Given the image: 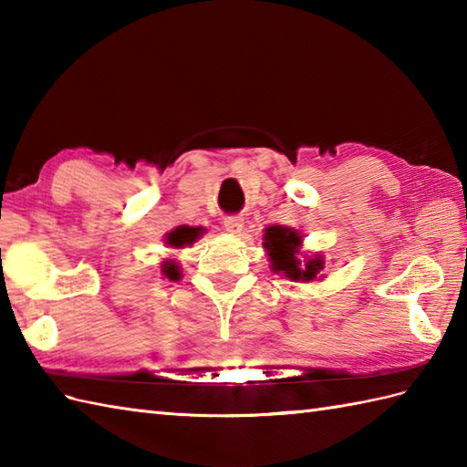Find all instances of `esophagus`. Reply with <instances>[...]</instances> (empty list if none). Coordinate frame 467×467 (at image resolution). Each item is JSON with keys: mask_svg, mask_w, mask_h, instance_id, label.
Returning <instances> with one entry per match:
<instances>
[{"mask_svg": "<svg viewBox=\"0 0 467 467\" xmlns=\"http://www.w3.org/2000/svg\"><path fill=\"white\" fill-rule=\"evenodd\" d=\"M243 226H244V221H243L241 216H228V218H224V228L231 234H239L243 231Z\"/></svg>", "mask_w": 467, "mask_h": 467, "instance_id": "1", "label": "esophagus"}]
</instances>
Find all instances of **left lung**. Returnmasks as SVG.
Instances as JSON below:
<instances>
[{
    "label": "left lung",
    "instance_id": "obj_1",
    "mask_svg": "<svg viewBox=\"0 0 467 467\" xmlns=\"http://www.w3.org/2000/svg\"><path fill=\"white\" fill-rule=\"evenodd\" d=\"M265 249L269 253L271 266L275 273L285 275L286 279L293 281H315L321 279V273L325 269V261L321 254H315L311 259L301 263L296 259V254L301 253L303 236L299 231H293V228L286 226H269L265 231Z\"/></svg>",
    "mask_w": 467,
    "mask_h": 467
}]
</instances>
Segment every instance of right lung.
<instances>
[{
	"label": "right lung",
	"mask_w": 467,
	"mask_h": 467,
	"mask_svg": "<svg viewBox=\"0 0 467 467\" xmlns=\"http://www.w3.org/2000/svg\"><path fill=\"white\" fill-rule=\"evenodd\" d=\"M202 234L201 228H194V226H176L174 231H171L166 234V244L172 246V249H182L186 244H192L198 236ZM162 275L166 279L171 281H178L181 279V269H178L174 261H164L162 263Z\"/></svg>",
	"instance_id": "right-lung-1"
}]
</instances>
